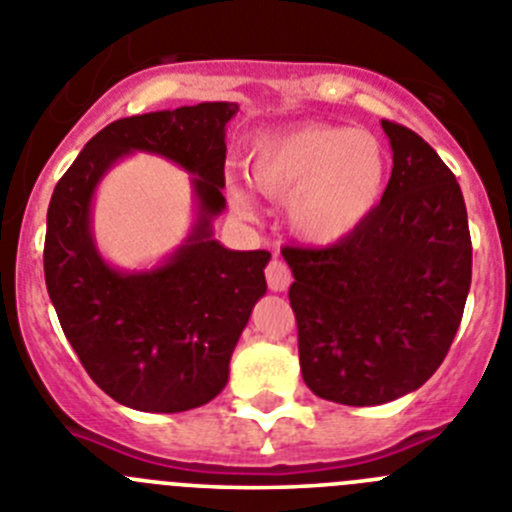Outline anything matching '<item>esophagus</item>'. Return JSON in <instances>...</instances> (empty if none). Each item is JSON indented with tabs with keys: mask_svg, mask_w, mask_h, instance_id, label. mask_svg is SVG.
Returning <instances> with one entry per match:
<instances>
[{
	"mask_svg": "<svg viewBox=\"0 0 512 512\" xmlns=\"http://www.w3.org/2000/svg\"><path fill=\"white\" fill-rule=\"evenodd\" d=\"M289 282H292L289 266L279 259L269 261V266H266V284H269L271 292H284L289 287Z\"/></svg>",
	"mask_w": 512,
	"mask_h": 512,
	"instance_id": "34e87169",
	"label": "esophagus"
}]
</instances>
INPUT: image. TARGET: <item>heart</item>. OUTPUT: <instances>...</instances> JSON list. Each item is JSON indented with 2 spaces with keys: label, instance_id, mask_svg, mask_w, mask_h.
<instances>
[{
  "label": "heart",
  "instance_id": "obj_1",
  "mask_svg": "<svg viewBox=\"0 0 512 512\" xmlns=\"http://www.w3.org/2000/svg\"><path fill=\"white\" fill-rule=\"evenodd\" d=\"M387 153L366 130L302 122L259 138L248 151V176L269 200L287 202V223L302 241L330 246L354 233L377 210L387 184ZM230 205L251 215L241 187Z\"/></svg>",
  "mask_w": 512,
  "mask_h": 512
}]
</instances>
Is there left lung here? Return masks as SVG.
I'll use <instances>...</instances> for the list:
<instances>
[{"label":"left lung","instance_id":"8db88e82","mask_svg":"<svg viewBox=\"0 0 512 512\" xmlns=\"http://www.w3.org/2000/svg\"><path fill=\"white\" fill-rule=\"evenodd\" d=\"M392 176L343 241L282 248L292 269L302 379L323 400L382 405L423 387L449 354L472 284L459 182L418 133L382 120Z\"/></svg>","mask_w":512,"mask_h":512}]
</instances>
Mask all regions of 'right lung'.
<instances>
[{"instance_id": "1", "label": "right lung", "mask_w": 512, "mask_h": 512, "mask_svg": "<svg viewBox=\"0 0 512 512\" xmlns=\"http://www.w3.org/2000/svg\"><path fill=\"white\" fill-rule=\"evenodd\" d=\"M235 112V102H202L110 122L53 189L45 287L87 374L125 408L184 413L220 395L235 343L266 295L271 253L230 251L212 238L225 210V125ZM135 150L193 174L198 220L164 265L120 272L96 251L91 200L101 176Z\"/></svg>"}]
</instances>
